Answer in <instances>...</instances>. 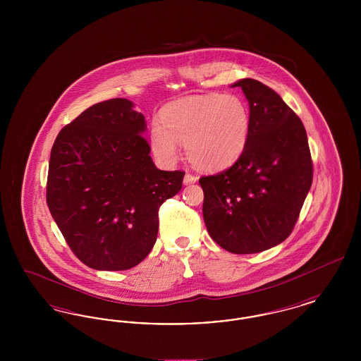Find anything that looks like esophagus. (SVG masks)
<instances>
[{
    "label": "esophagus",
    "instance_id": "esophagus-1",
    "mask_svg": "<svg viewBox=\"0 0 361 361\" xmlns=\"http://www.w3.org/2000/svg\"><path fill=\"white\" fill-rule=\"evenodd\" d=\"M196 181H197V177H196V176H193V174H190V173H187V174L184 176V185L195 184Z\"/></svg>",
    "mask_w": 361,
    "mask_h": 361
}]
</instances>
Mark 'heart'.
<instances>
[{
	"mask_svg": "<svg viewBox=\"0 0 361 361\" xmlns=\"http://www.w3.org/2000/svg\"><path fill=\"white\" fill-rule=\"evenodd\" d=\"M250 112L237 96L193 94L166 104L159 123L150 131V147L157 158L173 162L177 142H184L189 162L204 172L233 166L245 153L250 137Z\"/></svg>",
	"mask_w": 361,
	"mask_h": 361,
	"instance_id": "heart-1",
	"label": "heart"
}]
</instances>
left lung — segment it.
I'll list each match as a JSON object with an SVG mask.
<instances>
[{
    "instance_id": "8db88e82",
    "label": "left lung",
    "mask_w": 361,
    "mask_h": 361,
    "mask_svg": "<svg viewBox=\"0 0 361 361\" xmlns=\"http://www.w3.org/2000/svg\"><path fill=\"white\" fill-rule=\"evenodd\" d=\"M240 86L249 102L250 137L227 171L199 180L208 234L235 255L268 250L287 240L312 183L305 126L274 89L252 78Z\"/></svg>"
}]
</instances>
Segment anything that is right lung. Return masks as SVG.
Returning a JSON list of instances; mask_svg holds the SVG:
<instances>
[{
	"instance_id": "1",
	"label": "right lung",
	"mask_w": 361,
	"mask_h": 361,
	"mask_svg": "<svg viewBox=\"0 0 361 361\" xmlns=\"http://www.w3.org/2000/svg\"><path fill=\"white\" fill-rule=\"evenodd\" d=\"M146 121L127 99L94 104L54 142L47 204L73 253L97 271H126L152 252L159 206L184 172L159 171Z\"/></svg>"
}]
</instances>
